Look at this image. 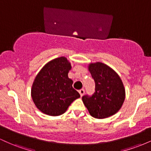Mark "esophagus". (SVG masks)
Instances as JSON below:
<instances>
[{"mask_svg": "<svg viewBox=\"0 0 151 151\" xmlns=\"http://www.w3.org/2000/svg\"><path fill=\"white\" fill-rule=\"evenodd\" d=\"M79 93H80V96H82L84 94V92H85V91H84V89H81L79 90Z\"/></svg>", "mask_w": 151, "mask_h": 151, "instance_id": "1", "label": "esophagus"}]
</instances>
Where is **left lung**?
<instances>
[{
    "instance_id": "1",
    "label": "left lung",
    "mask_w": 151,
    "mask_h": 151,
    "mask_svg": "<svg viewBox=\"0 0 151 151\" xmlns=\"http://www.w3.org/2000/svg\"><path fill=\"white\" fill-rule=\"evenodd\" d=\"M89 71L95 82L92 96L84 95L82 101L90 115L101 119L113 116L121 108L126 93L120 77L111 67L101 62L91 63Z\"/></svg>"
}]
</instances>
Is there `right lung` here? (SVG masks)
I'll return each mask as SVG.
<instances>
[{
    "instance_id": "obj_1",
    "label": "right lung",
    "mask_w": 151,
    "mask_h": 151,
    "mask_svg": "<svg viewBox=\"0 0 151 151\" xmlns=\"http://www.w3.org/2000/svg\"><path fill=\"white\" fill-rule=\"evenodd\" d=\"M70 62L65 57L54 59L41 69L35 79L31 96L36 107L52 116L62 115L80 94L68 77Z\"/></svg>"
}]
</instances>
